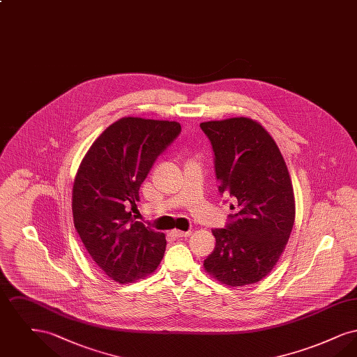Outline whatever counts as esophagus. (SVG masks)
I'll use <instances>...</instances> for the list:
<instances>
[{
	"mask_svg": "<svg viewBox=\"0 0 357 357\" xmlns=\"http://www.w3.org/2000/svg\"><path fill=\"white\" fill-rule=\"evenodd\" d=\"M171 234L176 238H187L191 236V231H182V230H172Z\"/></svg>",
	"mask_w": 357,
	"mask_h": 357,
	"instance_id": "1",
	"label": "esophagus"
}]
</instances>
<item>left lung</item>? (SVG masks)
<instances>
[{
    "label": "left lung",
    "instance_id": "8db88e82",
    "mask_svg": "<svg viewBox=\"0 0 357 357\" xmlns=\"http://www.w3.org/2000/svg\"><path fill=\"white\" fill-rule=\"evenodd\" d=\"M215 155L220 192L237 199L225 229H214L215 248L204 271L239 288L272 272L288 243L296 202L284 156L271 134L250 118L201 123ZM234 208V206H231Z\"/></svg>",
    "mask_w": 357,
    "mask_h": 357
}]
</instances>
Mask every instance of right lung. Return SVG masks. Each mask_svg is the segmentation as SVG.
I'll return each instance as SVG.
<instances>
[{
    "instance_id": "obj_1",
    "label": "right lung",
    "mask_w": 357,
    "mask_h": 357,
    "mask_svg": "<svg viewBox=\"0 0 357 357\" xmlns=\"http://www.w3.org/2000/svg\"><path fill=\"white\" fill-rule=\"evenodd\" d=\"M179 132L178 121L121 118L92 143L76 172L75 227L92 261L119 284L147 277L165 255L166 236L134 221L126 208L139 201L155 159Z\"/></svg>"
}]
</instances>
